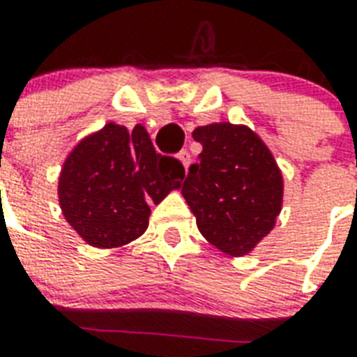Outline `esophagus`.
Wrapping results in <instances>:
<instances>
[{"label":"esophagus","instance_id":"1","mask_svg":"<svg viewBox=\"0 0 357 357\" xmlns=\"http://www.w3.org/2000/svg\"><path fill=\"white\" fill-rule=\"evenodd\" d=\"M178 159L181 161V165L185 167V170H187V168H189V165H190V153H189V151H187V150L179 151Z\"/></svg>","mask_w":357,"mask_h":357}]
</instances>
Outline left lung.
I'll return each mask as SVG.
<instances>
[{
  "instance_id": "obj_1",
  "label": "left lung",
  "mask_w": 357,
  "mask_h": 357,
  "mask_svg": "<svg viewBox=\"0 0 357 357\" xmlns=\"http://www.w3.org/2000/svg\"><path fill=\"white\" fill-rule=\"evenodd\" d=\"M202 144L183 198L200 234L220 252L243 257L271 234L283 204V176L268 146L248 126L215 122L192 131Z\"/></svg>"
}]
</instances>
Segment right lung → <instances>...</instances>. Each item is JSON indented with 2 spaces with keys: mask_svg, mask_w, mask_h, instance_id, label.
I'll return each instance as SVG.
<instances>
[{
  "mask_svg": "<svg viewBox=\"0 0 357 357\" xmlns=\"http://www.w3.org/2000/svg\"><path fill=\"white\" fill-rule=\"evenodd\" d=\"M183 165L159 155L144 126L109 122L68 153L59 176L66 222L94 248H120L148 228L150 204L181 187Z\"/></svg>",
  "mask_w": 357,
  "mask_h": 357,
  "instance_id": "obj_1",
  "label": "right lung"
}]
</instances>
